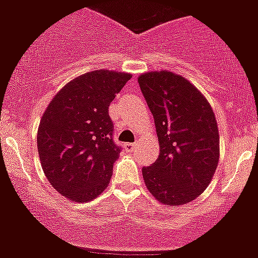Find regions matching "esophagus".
<instances>
[{"label": "esophagus", "mask_w": 258, "mask_h": 258, "mask_svg": "<svg viewBox=\"0 0 258 258\" xmlns=\"http://www.w3.org/2000/svg\"><path fill=\"white\" fill-rule=\"evenodd\" d=\"M124 149H126V151H130V153H131V151H134L135 149H136V144L134 143L124 144Z\"/></svg>", "instance_id": "obj_1"}]
</instances>
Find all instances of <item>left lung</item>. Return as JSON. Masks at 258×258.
Here are the masks:
<instances>
[{"label": "left lung", "mask_w": 258, "mask_h": 258, "mask_svg": "<svg viewBox=\"0 0 258 258\" xmlns=\"http://www.w3.org/2000/svg\"><path fill=\"white\" fill-rule=\"evenodd\" d=\"M158 135L156 162L143 168L149 192L169 206L188 204L211 182L219 163V131L206 98L187 79L170 71L140 75Z\"/></svg>", "instance_id": "left-lung-1"}]
</instances>
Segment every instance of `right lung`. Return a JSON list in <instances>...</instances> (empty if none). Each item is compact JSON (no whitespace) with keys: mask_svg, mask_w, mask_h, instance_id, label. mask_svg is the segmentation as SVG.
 <instances>
[{"mask_svg":"<svg viewBox=\"0 0 258 258\" xmlns=\"http://www.w3.org/2000/svg\"><path fill=\"white\" fill-rule=\"evenodd\" d=\"M131 78L110 70L81 75L56 94L40 119V164L49 183L70 201H91L109 183L121 153L113 143L109 104Z\"/></svg>","mask_w":258,"mask_h":258,"instance_id":"obj_1","label":"right lung"}]
</instances>
